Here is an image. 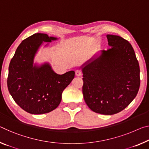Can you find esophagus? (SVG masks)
I'll return each mask as SVG.
<instances>
[{"instance_id": "esophagus-1", "label": "esophagus", "mask_w": 149, "mask_h": 149, "mask_svg": "<svg viewBox=\"0 0 149 149\" xmlns=\"http://www.w3.org/2000/svg\"><path fill=\"white\" fill-rule=\"evenodd\" d=\"M81 74H82L81 70H75V75H76V76H81Z\"/></svg>"}]
</instances>
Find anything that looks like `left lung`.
<instances>
[{
  "label": "left lung",
  "instance_id": "obj_1",
  "mask_svg": "<svg viewBox=\"0 0 149 149\" xmlns=\"http://www.w3.org/2000/svg\"><path fill=\"white\" fill-rule=\"evenodd\" d=\"M111 48L103 50L82 69L84 100L93 111L113 115L128 106L140 87V68L129 42L107 35Z\"/></svg>",
  "mask_w": 149,
  "mask_h": 149
}]
</instances>
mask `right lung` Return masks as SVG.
Masks as SVG:
<instances>
[{
    "instance_id": "add662e5",
    "label": "right lung",
    "mask_w": 149,
    "mask_h": 149,
    "mask_svg": "<svg viewBox=\"0 0 149 149\" xmlns=\"http://www.w3.org/2000/svg\"><path fill=\"white\" fill-rule=\"evenodd\" d=\"M56 38L36 33L21 42L8 68L7 86L15 102L31 114H44L58 107L64 89L74 78V71L62 75L56 74L50 65L33 66V60L42 42Z\"/></svg>"
}]
</instances>
